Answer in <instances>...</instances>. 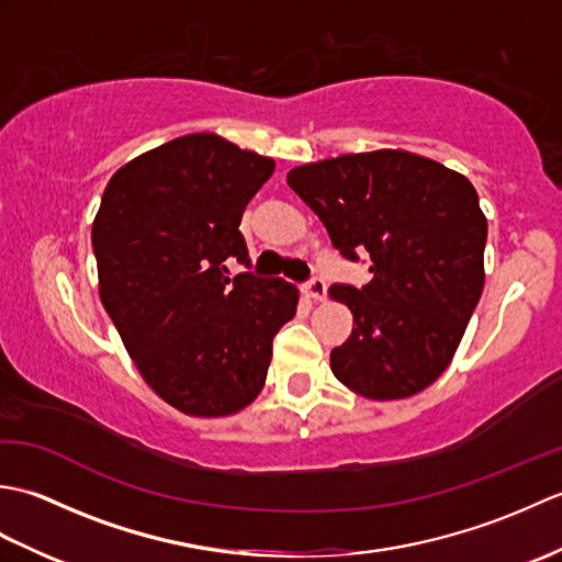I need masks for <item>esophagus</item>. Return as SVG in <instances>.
<instances>
[{
  "label": "esophagus",
  "instance_id": "34e87169",
  "mask_svg": "<svg viewBox=\"0 0 562 562\" xmlns=\"http://www.w3.org/2000/svg\"><path fill=\"white\" fill-rule=\"evenodd\" d=\"M304 294L312 296V300H324V296L328 294V284L326 280L321 278V274H314L312 280L304 282Z\"/></svg>",
  "mask_w": 562,
  "mask_h": 562
}]
</instances>
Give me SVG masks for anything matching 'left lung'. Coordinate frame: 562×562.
<instances>
[{
    "label": "left lung",
    "instance_id": "obj_1",
    "mask_svg": "<svg viewBox=\"0 0 562 562\" xmlns=\"http://www.w3.org/2000/svg\"><path fill=\"white\" fill-rule=\"evenodd\" d=\"M288 183L345 260L369 256L372 280L333 284L352 336L330 369L364 398L393 401L445 372L479 306L487 222L465 176L411 151L381 149L296 166Z\"/></svg>",
    "mask_w": 562,
    "mask_h": 562
}]
</instances>
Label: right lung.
Segmentation results:
<instances>
[{
    "label": "right lung",
    "mask_w": 562,
    "mask_h": 562,
    "mask_svg": "<svg viewBox=\"0 0 562 562\" xmlns=\"http://www.w3.org/2000/svg\"><path fill=\"white\" fill-rule=\"evenodd\" d=\"M272 169L217 135H186L125 164L93 220L103 308L147 384L188 415L246 408L296 312L294 284L248 270L238 229ZM232 259L247 272L226 279Z\"/></svg>",
    "instance_id": "1"
}]
</instances>
